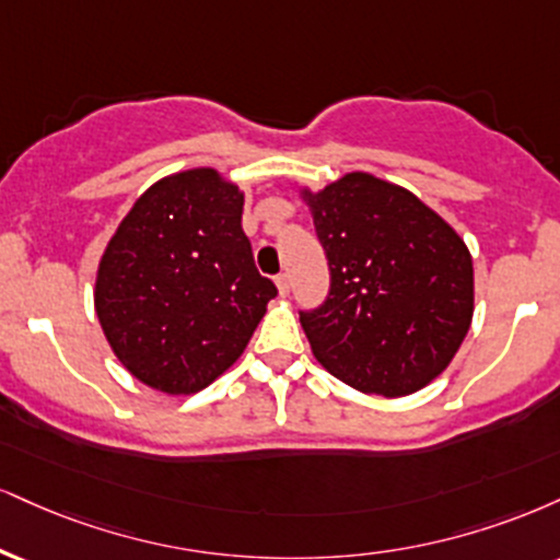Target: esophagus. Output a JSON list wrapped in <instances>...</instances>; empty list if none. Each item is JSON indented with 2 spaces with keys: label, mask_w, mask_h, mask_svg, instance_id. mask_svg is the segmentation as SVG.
Segmentation results:
<instances>
[{
  "label": "esophagus",
  "mask_w": 560,
  "mask_h": 560,
  "mask_svg": "<svg viewBox=\"0 0 560 560\" xmlns=\"http://www.w3.org/2000/svg\"><path fill=\"white\" fill-rule=\"evenodd\" d=\"M276 289H279V294H281V298H287V294H289V289H292V284H289V276H287V273L276 276Z\"/></svg>",
  "instance_id": "1"
}]
</instances>
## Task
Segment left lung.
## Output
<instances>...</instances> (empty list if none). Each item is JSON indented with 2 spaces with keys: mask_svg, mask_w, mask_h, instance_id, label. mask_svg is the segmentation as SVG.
Instances as JSON below:
<instances>
[{
  "mask_svg": "<svg viewBox=\"0 0 560 560\" xmlns=\"http://www.w3.org/2000/svg\"><path fill=\"white\" fill-rule=\"evenodd\" d=\"M313 215L331 292L300 323L334 378L399 399L433 383L475 315L467 242L407 187L347 172L320 190L298 187Z\"/></svg>",
  "mask_w": 560,
  "mask_h": 560,
  "instance_id": "1",
  "label": "left lung"
}]
</instances>
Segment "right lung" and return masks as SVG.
Returning <instances> with one entry per match:
<instances>
[{
	"instance_id": "right-lung-1",
	"label": "right lung",
	"mask_w": 560,
	"mask_h": 560,
	"mask_svg": "<svg viewBox=\"0 0 560 560\" xmlns=\"http://www.w3.org/2000/svg\"><path fill=\"white\" fill-rule=\"evenodd\" d=\"M245 192L213 166L166 174L135 200L98 260L93 307L143 386L187 396L224 375L276 298L242 232Z\"/></svg>"
}]
</instances>
